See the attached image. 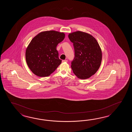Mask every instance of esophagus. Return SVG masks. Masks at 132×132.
Masks as SVG:
<instances>
[{
    "mask_svg": "<svg viewBox=\"0 0 132 132\" xmlns=\"http://www.w3.org/2000/svg\"><path fill=\"white\" fill-rule=\"evenodd\" d=\"M67 62V60H62V62Z\"/></svg>",
    "mask_w": 132,
    "mask_h": 132,
    "instance_id": "esophagus-1",
    "label": "esophagus"
}]
</instances>
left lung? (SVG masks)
I'll use <instances>...</instances> for the list:
<instances>
[{
	"label": "left lung",
	"instance_id": "1",
	"mask_svg": "<svg viewBox=\"0 0 132 132\" xmlns=\"http://www.w3.org/2000/svg\"><path fill=\"white\" fill-rule=\"evenodd\" d=\"M68 38L75 49L71 63L73 73L79 79L90 78L101 65L102 51L98 42L92 35L81 31L70 33Z\"/></svg>",
	"mask_w": 132,
	"mask_h": 132
}]
</instances>
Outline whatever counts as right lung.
<instances>
[{
  "instance_id": "right-lung-1",
  "label": "right lung",
  "mask_w": 132,
  "mask_h": 132,
  "mask_svg": "<svg viewBox=\"0 0 132 132\" xmlns=\"http://www.w3.org/2000/svg\"><path fill=\"white\" fill-rule=\"evenodd\" d=\"M65 37L64 32L44 31L31 39L25 52L28 67L34 75L39 77L50 76L60 65L56 46Z\"/></svg>"
}]
</instances>
